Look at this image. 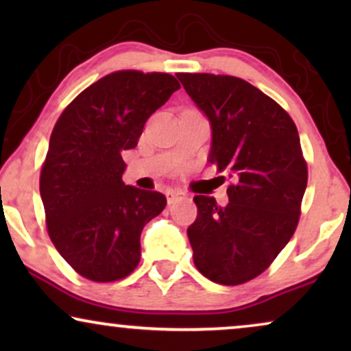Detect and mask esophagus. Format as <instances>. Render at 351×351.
<instances>
[{
    "label": "esophagus",
    "mask_w": 351,
    "mask_h": 351,
    "mask_svg": "<svg viewBox=\"0 0 351 351\" xmlns=\"http://www.w3.org/2000/svg\"><path fill=\"white\" fill-rule=\"evenodd\" d=\"M166 198H167V203L172 204V203H176V201L184 199L185 193H184V191H180V190H167Z\"/></svg>",
    "instance_id": "esophagus-1"
}]
</instances>
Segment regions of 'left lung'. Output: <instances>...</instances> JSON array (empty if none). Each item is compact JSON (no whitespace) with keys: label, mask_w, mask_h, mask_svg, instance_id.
I'll use <instances>...</instances> for the list:
<instances>
[{"label":"left lung","mask_w":351,"mask_h":351,"mask_svg":"<svg viewBox=\"0 0 351 351\" xmlns=\"http://www.w3.org/2000/svg\"><path fill=\"white\" fill-rule=\"evenodd\" d=\"M209 119V161L227 172L228 204L196 195L186 230L201 275L225 286L265 271L299 223L308 171L286 110L247 81L228 75L177 73Z\"/></svg>","instance_id":"obj_1"}]
</instances>
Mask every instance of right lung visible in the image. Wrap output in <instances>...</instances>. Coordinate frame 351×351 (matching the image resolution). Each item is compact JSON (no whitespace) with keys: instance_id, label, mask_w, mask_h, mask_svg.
I'll list each match as a JSON object with an SVG mask.
<instances>
[{"instance_id":"add662e5","label":"right lung","mask_w":351,"mask_h":351,"mask_svg":"<svg viewBox=\"0 0 351 351\" xmlns=\"http://www.w3.org/2000/svg\"><path fill=\"white\" fill-rule=\"evenodd\" d=\"M180 89L167 73L121 70L86 88L57 119L40 176L47 233L62 257L95 282L126 278L141 233L165 209L160 191L124 185L123 152Z\"/></svg>"}]
</instances>
